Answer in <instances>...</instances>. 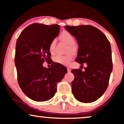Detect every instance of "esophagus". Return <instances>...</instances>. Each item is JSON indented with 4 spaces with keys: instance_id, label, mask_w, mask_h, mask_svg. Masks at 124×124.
Segmentation results:
<instances>
[{
    "instance_id": "34e87169",
    "label": "esophagus",
    "mask_w": 124,
    "mask_h": 124,
    "mask_svg": "<svg viewBox=\"0 0 124 124\" xmlns=\"http://www.w3.org/2000/svg\"><path fill=\"white\" fill-rule=\"evenodd\" d=\"M67 71H68V72L71 71V69H70L69 67H67Z\"/></svg>"
}]
</instances>
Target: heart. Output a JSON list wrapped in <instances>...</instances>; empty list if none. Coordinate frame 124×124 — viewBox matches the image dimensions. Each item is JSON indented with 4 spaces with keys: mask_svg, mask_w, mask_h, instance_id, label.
Returning <instances> with one entry per match:
<instances>
[{
    "mask_svg": "<svg viewBox=\"0 0 124 124\" xmlns=\"http://www.w3.org/2000/svg\"><path fill=\"white\" fill-rule=\"evenodd\" d=\"M60 39L69 45V47L67 49V52L74 53L76 52L77 47L75 45V40L74 37L70 34L68 31H63L60 35ZM56 39H53L51 40L49 45V50L51 54L54 53L55 50L56 46ZM73 58L72 53H69L66 55H57L55 56L53 58V61L57 63L63 64V65H67Z\"/></svg>",
    "mask_w": 124,
    "mask_h": 124,
    "instance_id": "obj_1",
    "label": "heart"
}]
</instances>
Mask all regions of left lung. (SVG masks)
Segmentation results:
<instances>
[{"label":"left lung","instance_id":"left-lung-1","mask_svg":"<svg viewBox=\"0 0 124 124\" xmlns=\"http://www.w3.org/2000/svg\"><path fill=\"white\" fill-rule=\"evenodd\" d=\"M65 29L76 38L78 50L76 62L82 70L73 69L74 79L71 82L75 98L84 103L96 101L105 93L113 69L110 43L105 35L90 25L65 26Z\"/></svg>","mask_w":124,"mask_h":124}]
</instances>
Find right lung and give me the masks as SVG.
I'll list each match as a JSON object with an SVG mask.
<instances>
[{"label":"right lung","mask_w":124,"mask_h":124,"mask_svg":"<svg viewBox=\"0 0 124 124\" xmlns=\"http://www.w3.org/2000/svg\"><path fill=\"white\" fill-rule=\"evenodd\" d=\"M59 26L39 23L29 25L16 41L15 64L19 85L22 92L35 101H48L57 92V83L62 81L67 70L62 65L43 66L51 59L49 45L59 33Z\"/></svg>","instance_id":"1"}]
</instances>
